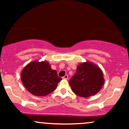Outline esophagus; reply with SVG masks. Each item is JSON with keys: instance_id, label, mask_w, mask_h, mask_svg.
Returning <instances> with one entry per match:
<instances>
[{"instance_id": "obj_1", "label": "esophagus", "mask_w": 129, "mask_h": 129, "mask_svg": "<svg viewBox=\"0 0 129 129\" xmlns=\"http://www.w3.org/2000/svg\"><path fill=\"white\" fill-rule=\"evenodd\" d=\"M63 79H66V80H67V79H68V76L66 75L64 76V77H63Z\"/></svg>"}]
</instances>
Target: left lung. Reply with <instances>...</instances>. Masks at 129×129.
Segmentation results:
<instances>
[{
	"label": "left lung",
	"instance_id": "left-lung-1",
	"mask_svg": "<svg viewBox=\"0 0 129 129\" xmlns=\"http://www.w3.org/2000/svg\"><path fill=\"white\" fill-rule=\"evenodd\" d=\"M104 83L101 69L89 61L77 65L76 72L69 82L73 93L82 98L96 95L101 90Z\"/></svg>",
	"mask_w": 129,
	"mask_h": 129
}]
</instances>
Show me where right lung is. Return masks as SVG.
Segmentation results:
<instances>
[{
    "label": "right lung",
    "instance_id": "obj_1",
    "mask_svg": "<svg viewBox=\"0 0 129 129\" xmlns=\"http://www.w3.org/2000/svg\"><path fill=\"white\" fill-rule=\"evenodd\" d=\"M20 75L26 89L37 96H45L50 94L62 80L46 60L39 61L35 60L31 61L23 69Z\"/></svg>",
    "mask_w": 129,
    "mask_h": 129
}]
</instances>
